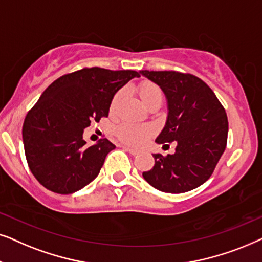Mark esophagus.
Returning <instances> with one entry per match:
<instances>
[{"label":"esophagus","mask_w":262,"mask_h":262,"mask_svg":"<svg viewBox=\"0 0 262 262\" xmlns=\"http://www.w3.org/2000/svg\"><path fill=\"white\" fill-rule=\"evenodd\" d=\"M124 148L127 149V151L130 153L132 156H137V155H139V149H135V148H133V147H129V146H124Z\"/></svg>","instance_id":"34e87169"}]
</instances>
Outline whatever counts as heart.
<instances>
[{"mask_svg": "<svg viewBox=\"0 0 262 262\" xmlns=\"http://www.w3.org/2000/svg\"><path fill=\"white\" fill-rule=\"evenodd\" d=\"M139 91H140V96L142 100H144L146 104H148L153 98H156V97H162V91H160L159 87L157 86L156 83L149 81L142 82ZM121 95L122 93L120 92L114 98L113 103H111V111L116 109V105L118 100H120ZM153 132H155V129H153L152 125L137 124L133 123V122H123V123L118 124L116 129H115V134H116V137L120 139L121 141L134 146L144 144V142L153 134Z\"/></svg>", "mask_w": 262, "mask_h": 262, "instance_id": "heart-1", "label": "heart"}]
</instances>
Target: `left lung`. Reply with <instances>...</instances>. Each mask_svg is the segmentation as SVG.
<instances>
[{
    "label": "left lung",
    "instance_id": "obj_1",
    "mask_svg": "<svg viewBox=\"0 0 262 262\" xmlns=\"http://www.w3.org/2000/svg\"><path fill=\"white\" fill-rule=\"evenodd\" d=\"M163 90L167 100L165 127L157 144L175 141L173 155H153L155 166L144 179L164 193L195 189L213 173L228 141L225 109L206 82L175 71H140ZM164 145V146H165Z\"/></svg>",
    "mask_w": 262,
    "mask_h": 262
}]
</instances>
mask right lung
Listing matches in <instances>:
<instances>
[{
    "label": "right lung",
    "mask_w": 262,
    "mask_h": 262,
    "mask_svg": "<svg viewBox=\"0 0 262 262\" xmlns=\"http://www.w3.org/2000/svg\"><path fill=\"white\" fill-rule=\"evenodd\" d=\"M135 71L82 68L62 75L41 93L23 125L25 156L31 172L47 189L72 194L98 176L107 153V139L87 147L83 129L107 117L115 93Z\"/></svg>",
    "instance_id": "1"
}]
</instances>
